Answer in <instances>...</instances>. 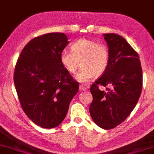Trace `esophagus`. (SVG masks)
Segmentation results:
<instances>
[{
  "label": "esophagus",
  "instance_id": "34e87169",
  "mask_svg": "<svg viewBox=\"0 0 154 154\" xmlns=\"http://www.w3.org/2000/svg\"><path fill=\"white\" fill-rule=\"evenodd\" d=\"M79 90H81V91H85V90H87V88H85V87L83 86L82 85H79Z\"/></svg>",
  "mask_w": 154,
  "mask_h": 154
}]
</instances>
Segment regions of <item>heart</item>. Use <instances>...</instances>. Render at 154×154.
Masks as SVG:
<instances>
[{
    "instance_id": "heart-1",
    "label": "heart",
    "mask_w": 154,
    "mask_h": 154,
    "mask_svg": "<svg viewBox=\"0 0 154 154\" xmlns=\"http://www.w3.org/2000/svg\"><path fill=\"white\" fill-rule=\"evenodd\" d=\"M72 51L63 50L60 62L70 74H75L79 65L82 68L76 76L81 82H87L95 75H100L107 69L110 61V51L106 44L82 38L74 42Z\"/></svg>"
}]
</instances>
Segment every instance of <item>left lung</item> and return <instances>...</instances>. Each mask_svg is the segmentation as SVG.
Wrapping results in <instances>:
<instances>
[{
  "mask_svg": "<svg viewBox=\"0 0 154 154\" xmlns=\"http://www.w3.org/2000/svg\"><path fill=\"white\" fill-rule=\"evenodd\" d=\"M104 38L110 61L105 72L90 86V113L98 126L109 130L123 123L136 107L141 94L143 74L138 53L125 38L116 34H104ZM99 86L106 90H100Z\"/></svg>",
  "mask_w": 154,
  "mask_h": 154,
  "instance_id": "obj_1",
  "label": "left lung"
}]
</instances>
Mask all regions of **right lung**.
<instances>
[{"label":"right lung","mask_w":154,"mask_h":154,"mask_svg":"<svg viewBox=\"0 0 154 154\" xmlns=\"http://www.w3.org/2000/svg\"><path fill=\"white\" fill-rule=\"evenodd\" d=\"M69 42L63 33H49L31 39L20 54L14 81L26 116L38 126L53 128L66 117L79 83L60 62Z\"/></svg>","instance_id":"add662e5"}]
</instances>
